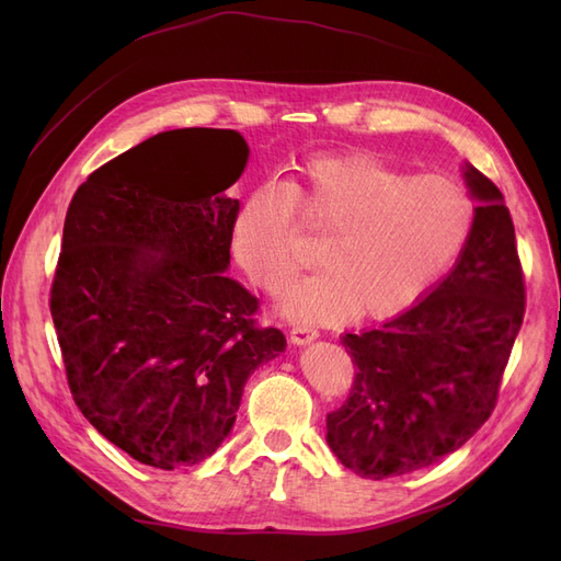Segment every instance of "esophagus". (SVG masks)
Returning a JSON list of instances; mask_svg holds the SVG:
<instances>
[{
    "label": "esophagus",
    "mask_w": 561,
    "mask_h": 561,
    "mask_svg": "<svg viewBox=\"0 0 561 561\" xmlns=\"http://www.w3.org/2000/svg\"><path fill=\"white\" fill-rule=\"evenodd\" d=\"M313 339H318V330L311 325H295L290 330V342L297 346L309 344V342H313Z\"/></svg>",
    "instance_id": "1"
}]
</instances>
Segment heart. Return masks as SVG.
<instances>
[{
	"label": "heart",
	"instance_id": "heart-1",
	"mask_svg": "<svg viewBox=\"0 0 561 561\" xmlns=\"http://www.w3.org/2000/svg\"><path fill=\"white\" fill-rule=\"evenodd\" d=\"M301 225L325 229L322 266L285 299L301 320L386 318L416 301L468 239L472 203L445 175H412L365 154H322L280 184L252 190L233 217L231 248L254 285L280 295L304 264Z\"/></svg>",
	"mask_w": 561,
	"mask_h": 561
}]
</instances>
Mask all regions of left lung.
Listing matches in <instances>:
<instances>
[{
  "instance_id": "8db88e82",
  "label": "left lung",
  "mask_w": 561,
  "mask_h": 561,
  "mask_svg": "<svg viewBox=\"0 0 561 561\" xmlns=\"http://www.w3.org/2000/svg\"><path fill=\"white\" fill-rule=\"evenodd\" d=\"M463 178L480 206L451 274L381 328L342 336L355 379L328 414V445L367 480L456 451L499 400L524 320V274L501 190L470 163Z\"/></svg>"
}]
</instances>
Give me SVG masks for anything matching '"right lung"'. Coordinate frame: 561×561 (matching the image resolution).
Masks as SVG:
<instances>
[{"instance_id": "right-lung-1", "label": "right lung", "mask_w": 561, "mask_h": 561, "mask_svg": "<svg viewBox=\"0 0 561 561\" xmlns=\"http://www.w3.org/2000/svg\"><path fill=\"white\" fill-rule=\"evenodd\" d=\"M203 150L206 172L181 168ZM241 133H159L100 165L72 196L50 316L81 414L135 461L173 470L231 433L243 386L285 351L227 278Z\"/></svg>"}]
</instances>
